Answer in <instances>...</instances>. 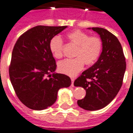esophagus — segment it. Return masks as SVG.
Segmentation results:
<instances>
[{
    "mask_svg": "<svg viewBox=\"0 0 133 133\" xmlns=\"http://www.w3.org/2000/svg\"><path fill=\"white\" fill-rule=\"evenodd\" d=\"M71 81H72V84H71V87H74V82H75V78H71Z\"/></svg>",
    "mask_w": 133,
    "mask_h": 133,
    "instance_id": "esophagus-1",
    "label": "esophagus"
}]
</instances>
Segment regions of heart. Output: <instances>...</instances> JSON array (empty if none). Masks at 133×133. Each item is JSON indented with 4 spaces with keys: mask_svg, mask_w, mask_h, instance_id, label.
<instances>
[{
    "mask_svg": "<svg viewBox=\"0 0 133 133\" xmlns=\"http://www.w3.org/2000/svg\"><path fill=\"white\" fill-rule=\"evenodd\" d=\"M66 38L70 44L77 46L73 59H66L58 64L60 72L69 76H75L82 70L84 63L92 65L99 58L103 48L101 38L89 35L81 30H75L66 35ZM49 49L56 58L63 56V41L55 36L49 42Z\"/></svg>",
    "mask_w": 133,
    "mask_h": 133,
    "instance_id": "1",
    "label": "heart"
}]
</instances>
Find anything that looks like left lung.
<instances>
[{
  "label": "left lung",
  "mask_w": 133,
  "mask_h": 133,
  "mask_svg": "<svg viewBox=\"0 0 133 133\" xmlns=\"http://www.w3.org/2000/svg\"><path fill=\"white\" fill-rule=\"evenodd\" d=\"M99 35L103 43L102 52L93 65L84 70L74 83L86 90L84 98L77 104L84 110H97L107 106L121 89L126 62L118 38L106 29L88 28Z\"/></svg>",
  "instance_id": "left-lung-1"
}]
</instances>
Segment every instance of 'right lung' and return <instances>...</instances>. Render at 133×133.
Segmentation results:
<instances>
[{
	"instance_id": "right-lung-1",
	"label": "right lung",
	"mask_w": 133,
	"mask_h": 133,
	"mask_svg": "<svg viewBox=\"0 0 133 133\" xmlns=\"http://www.w3.org/2000/svg\"><path fill=\"white\" fill-rule=\"evenodd\" d=\"M66 28L36 26L21 35L14 46L10 82L18 98L29 109L41 110L52 106L58 90L71 84L70 77L55 72L56 62L49 49L50 39Z\"/></svg>"
}]
</instances>
